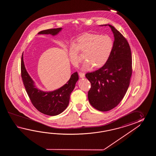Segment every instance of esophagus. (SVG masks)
<instances>
[{
	"instance_id": "1",
	"label": "esophagus",
	"mask_w": 156,
	"mask_h": 156,
	"mask_svg": "<svg viewBox=\"0 0 156 156\" xmlns=\"http://www.w3.org/2000/svg\"><path fill=\"white\" fill-rule=\"evenodd\" d=\"M79 74L80 77H81V78H83V77H85V73H83L79 72Z\"/></svg>"
}]
</instances>
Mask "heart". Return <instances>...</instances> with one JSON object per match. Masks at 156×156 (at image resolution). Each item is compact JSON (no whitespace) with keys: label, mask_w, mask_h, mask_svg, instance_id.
<instances>
[{"label":"heart","mask_w":156,"mask_h":156,"mask_svg":"<svg viewBox=\"0 0 156 156\" xmlns=\"http://www.w3.org/2000/svg\"><path fill=\"white\" fill-rule=\"evenodd\" d=\"M113 47V39L108 35L86 33L80 36L76 44L70 47L69 57L73 65L77 66L83 60L80 51L85 53L84 57L86 60L83 64V70H91L94 66L100 68L109 60Z\"/></svg>","instance_id":"1"}]
</instances>
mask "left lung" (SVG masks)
<instances>
[{
    "label": "left lung",
    "mask_w": 156,
    "mask_h": 156,
    "mask_svg": "<svg viewBox=\"0 0 156 156\" xmlns=\"http://www.w3.org/2000/svg\"><path fill=\"white\" fill-rule=\"evenodd\" d=\"M108 25L114 36L112 53L102 67L85 75L91 83L88 92L89 103L101 112L110 110L119 104L129 86L132 73V53L129 43L114 27Z\"/></svg>",
    "instance_id": "obj_1"
}]
</instances>
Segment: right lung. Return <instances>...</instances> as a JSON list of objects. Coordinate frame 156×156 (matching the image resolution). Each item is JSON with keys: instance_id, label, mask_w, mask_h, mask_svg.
Wrapping results in <instances>:
<instances>
[{"instance_id": "add662e5", "label": "right lung", "mask_w": 156, "mask_h": 156, "mask_svg": "<svg viewBox=\"0 0 156 156\" xmlns=\"http://www.w3.org/2000/svg\"><path fill=\"white\" fill-rule=\"evenodd\" d=\"M62 28L43 30L38 34H48L55 36L60 32ZM21 76L27 93L33 106L41 113L55 116L60 114L66 109L70 100V94L74 89L79 80L77 72L71 75L70 80L58 89L45 92L38 89L34 85L33 80L27 73L24 66L23 54L21 60Z\"/></svg>"}]
</instances>
